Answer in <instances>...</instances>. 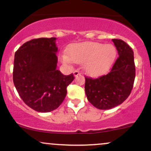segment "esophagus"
Instances as JSON below:
<instances>
[{
  "label": "esophagus",
  "instance_id": "esophagus-1",
  "mask_svg": "<svg viewBox=\"0 0 151 151\" xmlns=\"http://www.w3.org/2000/svg\"><path fill=\"white\" fill-rule=\"evenodd\" d=\"M79 74H81V72H79V71L78 70H75L74 72V77H77V76L79 75Z\"/></svg>",
  "mask_w": 151,
  "mask_h": 151
}]
</instances>
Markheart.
<instances>
[{
    "mask_svg": "<svg viewBox=\"0 0 151 151\" xmlns=\"http://www.w3.org/2000/svg\"><path fill=\"white\" fill-rule=\"evenodd\" d=\"M116 55V51L114 45L98 42L74 44L68 50V55L72 61L84 63L86 72L91 76L101 75L107 72L114 61ZM69 58L65 55L63 60L70 62Z\"/></svg>",
    "mask_w": 151,
    "mask_h": 151,
    "instance_id": "obj_1",
    "label": "heart"
}]
</instances>
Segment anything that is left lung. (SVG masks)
<instances>
[{"label":"left lung","mask_w":151,"mask_h":151,"mask_svg":"<svg viewBox=\"0 0 151 151\" xmlns=\"http://www.w3.org/2000/svg\"><path fill=\"white\" fill-rule=\"evenodd\" d=\"M119 56L106 75L92 79L85 77V92L88 100L96 108L110 109L129 97L136 76L133 52L122 40H112Z\"/></svg>","instance_id":"obj_1"}]
</instances>
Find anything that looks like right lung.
Returning <instances> with one entry per match:
<instances>
[{
	"label": "right lung",
	"mask_w": 151,
	"mask_h": 151,
	"mask_svg": "<svg viewBox=\"0 0 151 151\" xmlns=\"http://www.w3.org/2000/svg\"><path fill=\"white\" fill-rule=\"evenodd\" d=\"M55 37L37 38L24 43L15 52L13 82L22 101L38 112L58 109L67 95L73 74L57 70Z\"/></svg>",
	"instance_id": "add662e5"
}]
</instances>
